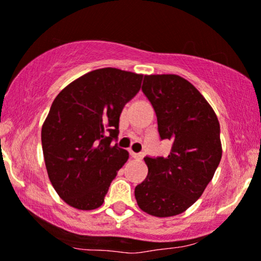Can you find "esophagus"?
I'll return each mask as SVG.
<instances>
[{"mask_svg": "<svg viewBox=\"0 0 261 261\" xmlns=\"http://www.w3.org/2000/svg\"><path fill=\"white\" fill-rule=\"evenodd\" d=\"M130 155L131 156H133V158L134 159H142V158H144V155H142V153L141 152H134V151H130Z\"/></svg>", "mask_w": 261, "mask_h": 261, "instance_id": "1", "label": "esophagus"}]
</instances>
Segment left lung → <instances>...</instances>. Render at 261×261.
Wrapping results in <instances>:
<instances>
[{
	"label": "left lung",
	"instance_id": "left-lung-1",
	"mask_svg": "<svg viewBox=\"0 0 261 261\" xmlns=\"http://www.w3.org/2000/svg\"><path fill=\"white\" fill-rule=\"evenodd\" d=\"M161 140L172 142L167 158H144L149 172L135 188L139 207L158 218L179 215L204 193L221 160L220 125L193 84L177 75H146Z\"/></svg>",
	"mask_w": 261,
	"mask_h": 261
}]
</instances>
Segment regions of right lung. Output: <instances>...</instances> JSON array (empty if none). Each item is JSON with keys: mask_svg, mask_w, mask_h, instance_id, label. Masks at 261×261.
I'll return each instance as SVG.
<instances>
[{"mask_svg": "<svg viewBox=\"0 0 261 261\" xmlns=\"http://www.w3.org/2000/svg\"><path fill=\"white\" fill-rule=\"evenodd\" d=\"M144 75L105 67L85 73L52 102L41 131L48 179L59 196L79 210L102 205L110 184L127 161L115 144L123 106Z\"/></svg>", "mask_w": 261, "mask_h": 261, "instance_id": "obj_1", "label": "right lung"}]
</instances>
